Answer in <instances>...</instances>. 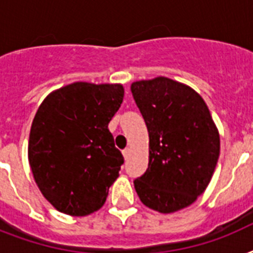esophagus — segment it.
<instances>
[{
  "label": "esophagus",
  "instance_id": "esophagus-1",
  "mask_svg": "<svg viewBox=\"0 0 253 253\" xmlns=\"http://www.w3.org/2000/svg\"><path fill=\"white\" fill-rule=\"evenodd\" d=\"M122 154H123V156H125V159H128V156H130V150H128V148H126V150H123L122 151Z\"/></svg>",
  "mask_w": 253,
  "mask_h": 253
}]
</instances>
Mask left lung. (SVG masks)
I'll return each mask as SVG.
<instances>
[{"mask_svg":"<svg viewBox=\"0 0 253 253\" xmlns=\"http://www.w3.org/2000/svg\"><path fill=\"white\" fill-rule=\"evenodd\" d=\"M131 93L150 135V163L135 190L163 214L188 208L208 188L219 158V132L208 105L167 77L132 83Z\"/></svg>","mask_w":253,"mask_h":253,"instance_id":"obj_1","label":"left lung"}]
</instances>
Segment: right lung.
Masks as SVG:
<instances>
[{"mask_svg": "<svg viewBox=\"0 0 253 253\" xmlns=\"http://www.w3.org/2000/svg\"><path fill=\"white\" fill-rule=\"evenodd\" d=\"M121 84L73 83L38 109L29 163L44 198L59 211L85 216L101 209L123 156L107 126L123 101Z\"/></svg>", "mask_w": 253, "mask_h": 253, "instance_id": "right-lung-1", "label": "right lung"}]
</instances>
